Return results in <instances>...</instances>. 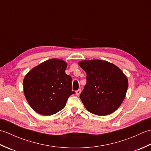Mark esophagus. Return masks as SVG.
Listing matches in <instances>:
<instances>
[{"label":"esophagus","instance_id":"obj_1","mask_svg":"<svg viewBox=\"0 0 151 151\" xmlns=\"http://www.w3.org/2000/svg\"><path fill=\"white\" fill-rule=\"evenodd\" d=\"M81 89H78L77 91H76V94L77 95H79L80 94H81Z\"/></svg>","mask_w":151,"mask_h":151}]
</instances>
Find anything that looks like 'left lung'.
Listing matches in <instances>:
<instances>
[{"instance_id":"left-lung-1","label":"left lung","mask_w":151,"mask_h":151,"mask_svg":"<svg viewBox=\"0 0 151 151\" xmlns=\"http://www.w3.org/2000/svg\"><path fill=\"white\" fill-rule=\"evenodd\" d=\"M86 73V84L80 95L91 113L106 115L120 106L125 98L129 82L123 71L104 60H84L78 63Z\"/></svg>"}]
</instances>
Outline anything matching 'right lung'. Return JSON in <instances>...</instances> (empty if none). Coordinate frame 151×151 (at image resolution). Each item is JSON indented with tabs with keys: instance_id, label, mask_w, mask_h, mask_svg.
<instances>
[{
	"instance_id": "obj_1",
	"label": "right lung",
	"mask_w": 151,
	"mask_h": 151,
	"mask_svg": "<svg viewBox=\"0 0 151 151\" xmlns=\"http://www.w3.org/2000/svg\"><path fill=\"white\" fill-rule=\"evenodd\" d=\"M67 63L50 59L28 72L23 81L24 96L37 113L51 115L65 107L72 91V78L65 70Z\"/></svg>"
}]
</instances>
